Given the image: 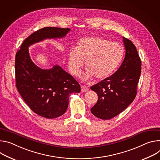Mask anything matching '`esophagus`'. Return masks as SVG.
I'll return each instance as SVG.
<instances>
[{
    "mask_svg": "<svg viewBox=\"0 0 160 160\" xmlns=\"http://www.w3.org/2000/svg\"><path fill=\"white\" fill-rule=\"evenodd\" d=\"M89 90L88 88L86 86H81V92H86Z\"/></svg>",
    "mask_w": 160,
    "mask_h": 160,
    "instance_id": "esophagus-1",
    "label": "esophagus"
}]
</instances>
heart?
I'll use <instances>...</instances> for the list:
<instances>
[{
  "instance_id": "1",
  "label": "heart",
  "mask_w": 160,
  "mask_h": 160,
  "mask_svg": "<svg viewBox=\"0 0 160 160\" xmlns=\"http://www.w3.org/2000/svg\"><path fill=\"white\" fill-rule=\"evenodd\" d=\"M124 49L118 42L100 36L86 37L80 40L77 48L70 49L68 66L70 73L78 76L86 62L84 79L102 80L110 76L119 67Z\"/></svg>"
}]
</instances>
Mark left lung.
<instances>
[{"label": "left lung", "instance_id": "obj_1", "mask_svg": "<svg viewBox=\"0 0 160 160\" xmlns=\"http://www.w3.org/2000/svg\"><path fill=\"white\" fill-rule=\"evenodd\" d=\"M125 57L116 72L90 87L98 95L92 113L102 119H111L125 110L137 95L141 73V61L133 42L122 38Z\"/></svg>", "mask_w": 160, "mask_h": 160}]
</instances>
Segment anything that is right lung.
<instances>
[{
	"instance_id": "obj_1",
	"label": "right lung",
	"mask_w": 160,
	"mask_h": 160,
	"mask_svg": "<svg viewBox=\"0 0 160 160\" xmlns=\"http://www.w3.org/2000/svg\"><path fill=\"white\" fill-rule=\"evenodd\" d=\"M70 28L44 27L33 32L23 41L15 58L16 88L33 112L48 119L63 114L69 95L79 93L81 86L59 65L42 69L32 61L28 47L47 39L63 38Z\"/></svg>"
}]
</instances>
